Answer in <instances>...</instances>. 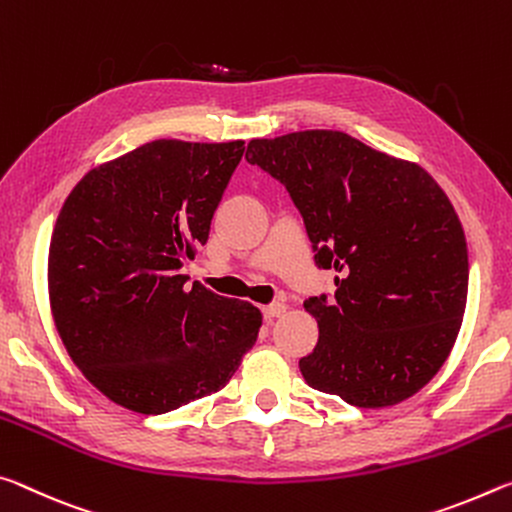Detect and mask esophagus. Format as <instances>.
<instances>
[{
	"instance_id": "34e87169",
	"label": "esophagus",
	"mask_w": 512,
	"mask_h": 512,
	"mask_svg": "<svg viewBox=\"0 0 512 512\" xmlns=\"http://www.w3.org/2000/svg\"><path fill=\"white\" fill-rule=\"evenodd\" d=\"M286 311H288L286 304H270V306H263V315H265L267 322H272L274 317H281Z\"/></svg>"
}]
</instances>
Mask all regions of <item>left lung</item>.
<instances>
[{
	"instance_id": "obj_1",
	"label": "left lung",
	"mask_w": 512,
	"mask_h": 512,
	"mask_svg": "<svg viewBox=\"0 0 512 512\" xmlns=\"http://www.w3.org/2000/svg\"><path fill=\"white\" fill-rule=\"evenodd\" d=\"M247 161L288 188L313 242L335 270V297H311V388L358 408L413 397L445 363L467 304V242L445 190L417 163L342 131L256 138Z\"/></svg>"
}]
</instances>
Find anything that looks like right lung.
Returning a JSON list of instances; mask_svg holds the SVG:
<instances>
[{
  "mask_svg": "<svg viewBox=\"0 0 512 512\" xmlns=\"http://www.w3.org/2000/svg\"><path fill=\"white\" fill-rule=\"evenodd\" d=\"M245 140H154L102 163L67 195L49 242L56 331L81 374L142 415L222 390L263 315L195 283L183 263L206 245Z\"/></svg>",
  "mask_w": 512,
  "mask_h": 512,
  "instance_id": "add662e5",
  "label": "right lung"
}]
</instances>
